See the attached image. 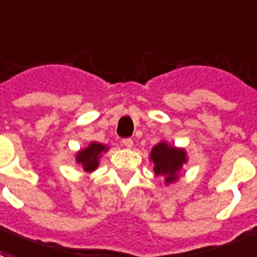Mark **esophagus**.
I'll use <instances>...</instances> for the list:
<instances>
[{
    "mask_svg": "<svg viewBox=\"0 0 257 257\" xmlns=\"http://www.w3.org/2000/svg\"><path fill=\"white\" fill-rule=\"evenodd\" d=\"M122 146L126 148H132L134 147V140L132 139H123Z\"/></svg>",
    "mask_w": 257,
    "mask_h": 257,
    "instance_id": "obj_1",
    "label": "esophagus"
}]
</instances>
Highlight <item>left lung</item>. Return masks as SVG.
<instances>
[{
	"mask_svg": "<svg viewBox=\"0 0 257 257\" xmlns=\"http://www.w3.org/2000/svg\"><path fill=\"white\" fill-rule=\"evenodd\" d=\"M150 161L154 163L155 174L163 177L165 185H170L180 180L182 167L188 163V153L185 148L176 147L166 140H161L151 150Z\"/></svg>",
	"mask_w": 257,
	"mask_h": 257,
	"instance_id": "obj_1",
	"label": "left lung"
}]
</instances>
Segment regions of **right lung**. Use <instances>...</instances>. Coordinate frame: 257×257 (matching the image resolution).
I'll use <instances>...</instances> for the list:
<instances>
[{
  "instance_id": "add662e5",
  "label": "right lung",
  "mask_w": 257,
  "mask_h": 257,
  "mask_svg": "<svg viewBox=\"0 0 257 257\" xmlns=\"http://www.w3.org/2000/svg\"><path fill=\"white\" fill-rule=\"evenodd\" d=\"M107 151H109V146L98 142H91L87 147L80 148L75 154V161L85 174H90L99 167V159Z\"/></svg>"
}]
</instances>
